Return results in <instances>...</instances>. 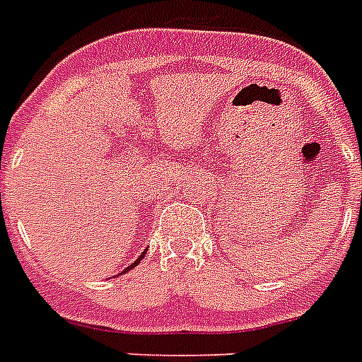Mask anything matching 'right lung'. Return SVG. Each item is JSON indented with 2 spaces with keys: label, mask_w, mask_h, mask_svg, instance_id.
<instances>
[{
  "label": "right lung",
  "mask_w": 362,
  "mask_h": 362,
  "mask_svg": "<svg viewBox=\"0 0 362 362\" xmlns=\"http://www.w3.org/2000/svg\"><path fill=\"white\" fill-rule=\"evenodd\" d=\"M144 253H146V252H142V253H141V255H139V259H136L135 263H131V264H129V267H127V269H125V270H124V272H127V270H131V269H133V267H136V264L141 263V261H142V257H144Z\"/></svg>",
  "instance_id": "add662e5"
}]
</instances>
